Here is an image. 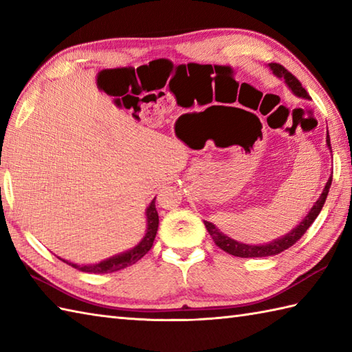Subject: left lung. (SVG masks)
I'll use <instances>...</instances> for the list:
<instances>
[{
  "instance_id": "obj_1",
  "label": "left lung",
  "mask_w": 352,
  "mask_h": 352,
  "mask_svg": "<svg viewBox=\"0 0 352 352\" xmlns=\"http://www.w3.org/2000/svg\"><path fill=\"white\" fill-rule=\"evenodd\" d=\"M271 66V69L274 71L275 76L278 77H283L284 80H286L287 86L292 89V92H294L295 95L298 96H302V98H310V95L307 94V91L302 87L301 81L298 80L294 74L289 72L286 68H284L283 65L280 63H271L269 65ZM327 144L328 146L331 148V144H330V136H327ZM331 182H333V175L330 177V180L327 182L325 188H324V192L320 193L319 199L316 201V204L311 207L310 213L305 216L304 221L298 226L296 228H294L290 231V233H287L284 237L281 239H276V241H274L272 243H267V245H245V243H239L236 241H233V239H230L227 236H223L221 231L216 228L212 222H204V226L208 231V234L212 236L213 242L219 246V248L222 251H226L228 254H231V256H236V257H243V258H250V257H269V256H275V254H280L283 251L289 250L290 246H294L300 239L305 234V231H307L310 228V226L313 222H315V219L318 218V214L320 213V210H322V207L325 204V199H327V195H328V190H330V186H331Z\"/></svg>"
}]
</instances>
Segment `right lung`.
Segmentation results:
<instances>
[{
  "instance_id": "obj_1",
  "label": "right lung",
  "mask_w": 352,
  "mask_h": 352,
  "mask_svg": "<svg viewBox=\"0 0 352 352\" xmlns=\"http://www.w3.org/2000/svg\"><path fill=\"white\" fill-rule=\"evenodd\" d=\"M146 221H148V228H146V234L142 239V242L134 246L133 250L125 254H119V256H115L111 258H107L101 261V263L96 265H86V266H78L69 263V261H65L69 266L78 269L81 272H91V274H109V272H116L119 269H124L126 266H131L139 261L145 254L151 250V246L154 243V239L157 234V228H159V213L155 210V201H153L149 204L148 210H146Z\"/></svg>"
}]
</instances>
